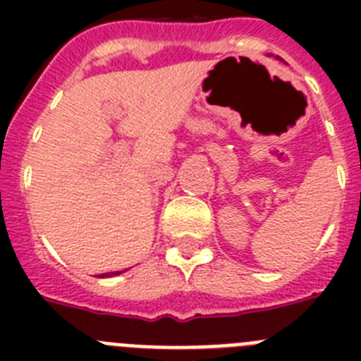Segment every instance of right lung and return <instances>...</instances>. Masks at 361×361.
Wrapping results in <instances>:
<instances>
[{"label": "right lung", "instance_id": "right-lung-1", "mask_svg": "<svg viewBox=\"0 0 361 361\" xmlns=\"http://www.w3.org/2000/svg\"><path fill=\"white\" fill-rule=\"evenodd\" d=\"M121 273H124V271H114V273H104V275H99V276L104 279V276H116V275H121Z\"/></svg>", "mask_w": 361, "mask_h": 361}]
</instances>
